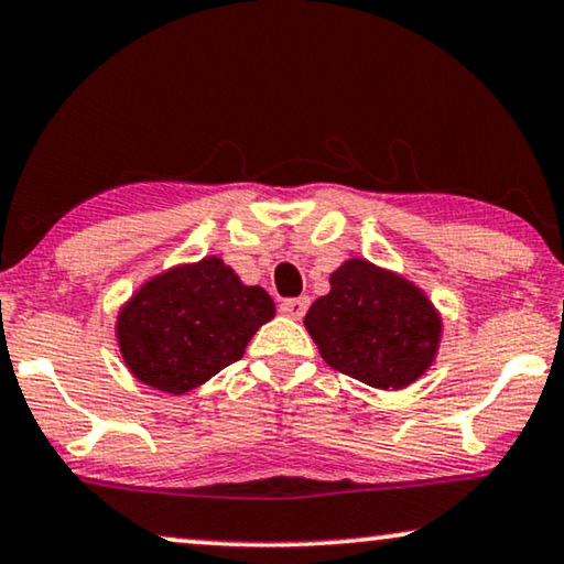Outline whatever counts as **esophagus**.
Returning <instances> with one entry per match:
<instances>
[{"label": "esophagus", "mask_w": 564, "mask_h": 564, "mask_svg": "<svg viewBox=\"0 0 564 564\" xmlns=\"http://www.w3.org/2000/svg\"><path fill=\"white\" fill-rule=\"evenodd\" d=\"M307 305H310L307 297H295V300H282L280 310L288 317H295V321H300V317L307 313Z\"/></svg>", "instance_id": "1"}]
</instances>
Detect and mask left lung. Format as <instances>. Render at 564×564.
<instances>
[{
  "mask_svg": "<svg viewBox=\"0 0 564 564\" xmlns=\"http://www.w3.org/2000/svg\"><path fill=\"white\" fill-rule=\"evenodd\" d=\"M305 328L330 369L377 389H402L435 361L443 317L410 280L348 259L330 274L328 295L310 305Z\"/></svg>",
  "mask_w": 564,
  "mask_h": 564,
  "instance_id": "obj_1",
  "label": "left lung"
}]
</instances>
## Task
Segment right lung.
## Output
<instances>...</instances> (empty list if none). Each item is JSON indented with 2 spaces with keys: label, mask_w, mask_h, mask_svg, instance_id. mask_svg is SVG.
Here are the masks:
<instances>
[{
  "label": "right lung",
  "mask_w": 564,
  "mask_h": 564,
  "mask_svg": "<svg viewBox=\"0 0 564 564\" xmlns=\"http://www.w3.org/2000/svg\"><path fill=\"white\" fill-rule=\"evenodd\" d=\"M274 317L262 288H249L224 259L206 257L147 280L117 317L127 369L147 387L185 394L239 361Z\"/></svg>",
  "instance_id": "right-lung-1"
}]
</instances>
